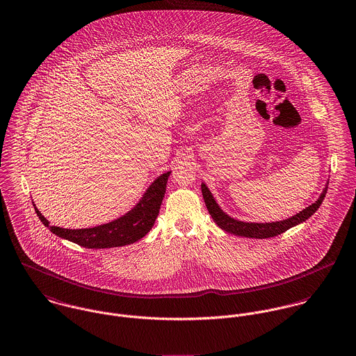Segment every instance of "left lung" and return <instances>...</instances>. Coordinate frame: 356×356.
<instances>
[{"instance_id": "obj_1", "label": "left lung", "mask_w": 356, "mask_h": 356, "mask_svg": "<svg viewBox=\"0 0 356 356\" xmlns=\"http://www.w3.org/2000/svg\"><path fill=\"white\" fill-rule=\"evenodd\" d=\"M327 184L329 181H326L325 188L322 190L321 195L316 199L314 203H312L309 207L303 209L302 211L296 213L295 216L281 220V221H272V222H248V221H240L234 217H231L229 214H227L220 204L217 203L216 197H213L211 191L209 190V187L202 181L200 187H202V195L204 199L206 207L211 216V218L214 220V222L225 232L236 235V236L250 237V238H268V237H275L277 235H281L282 232L288 231L292 227H296L302 222H305L306 220H309L316 210L318 207L322 204L326 191H327Z\"/></svg>"}]
</instances>
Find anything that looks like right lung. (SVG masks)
Returning <instances> with one entry per match:
<instances>
[{
	"instance_id": "add662e5",
	"label": "right lung",
	"mask_w": 356,
	"mask_h": 356,
	"mask_svg": "<svg viewBox=\"0 0 356 356\" xmlns=\"http://www.w3.org/2000/svg\"><path fill=\"white\" fill-rule=\"evenodd\" d=\"M170 170L159 176L145 191L139 202L124 216L119 218L97 225L92 228L83 229H67L60 227H50L49 221L42 216L40 210L35 207V213L40 217L44 227L50 229L56 236L70 240L86 248H111L132 244L142 237L146 236L153 228L157 217L162 199L166 191V183Z\"/></svg>"
}]
</instances>
